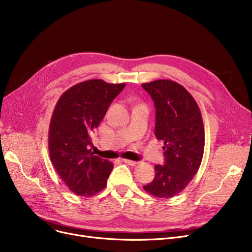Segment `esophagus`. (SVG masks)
<instances>
[{
    "instance_id": "34e87169",
    "label": "esophagus",
    "mask_w": 252,
    "mask_h": 252,
    "mask_svg": "<svg viewBox=\"0 0 252 252\" xmlns=\"http://www.w3.org/2000/svg\"><path fill=\"white\" fill-rule=\"evenodd\" d=\"M123 161H124L125 163L130 165V166H135V165H137V164L139 163V162H137V161H133V160H129V159H123Z\"/></svg>"
}]
</instances>
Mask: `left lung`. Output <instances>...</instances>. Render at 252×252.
Wrapping results in <instances>:
<instances>
[{"instance_id": "obj_1", "label": "left lung", "mask_w": 252, "mask_h": 252, "mask_svg": "<svg viewBox=\"0 0 252 252\" xmlns=\"http://www.w3.org/2000/svg\"><path fill=\"white\" fill-rule=\"evenodd\" d=\"M156 109L155 137L164 142V164H156L154 180L143 186L158 198L182 192L199 168L204 151V127L199 107L190 93L169 79L143 84Z\"/></svg>"}]
</instances>
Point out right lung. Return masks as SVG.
Returning a JSON list of instances; mask_svg holds the SVG:
<instances>
[{"label": "right lung", "instance_id": "add662e5", "mask_svg": "<svg viewBox=\"0 0 252 252\" xmlns=\"http://www.w3.org/2000/svg\"><path fill=\"white\" fill-rule=\"evenodd\" d=\"M126 84L102 79L79 83L59 98L49 127V152L58 176L74 194L93 196L103 190L112 162L94 155L91 135Z\"/></svg>", "mask_w": 252, "mask_h": 252}]
</instances>
